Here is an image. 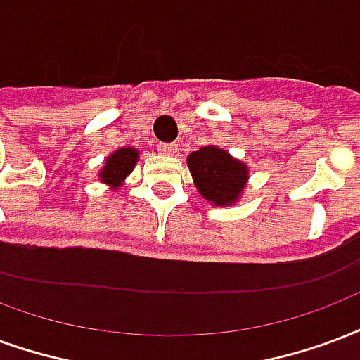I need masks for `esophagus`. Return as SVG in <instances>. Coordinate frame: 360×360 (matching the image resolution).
Listing matches in <instances>:
<instances>
[{"mask_svg":"<svg viewBox=\"0 0 360 360\" xmlns=\"http://www.w3.org/2000/svg\"><path fill=\"white\" fill-rule=\"evenodd\" d=\"M158 153L164 154V156H173V154L177 153V146L172 145V143H160Z\"/></svg>","mask_w":360,"mask_h":360,"instance_id":"1","label":"esophagus"}]
</instances>
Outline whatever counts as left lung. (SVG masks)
Here are the masks:
<instances>
[{
  "label": "left lung",
  "instance_id": "8db88e82",
  "mask_svg": "<svg viewBox=\"0 0 360 360\" xmlns=\"http://www.w3.org/2000/svg\"><path fill=\"white\" fill-rule=\"evenodd\" d=\"M187 166L198 194L215 207L234 206L250 179V167L215 145L188 154Z\"/></svg>",
  "mask_w": 360,
  "mask_h": 360
}]
</instances>
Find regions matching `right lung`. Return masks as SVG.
Masks as SVG:
<instances>
[{
	"instance_id": "obj_1",
	"label": "right lung",
	"mask_w": 360,
	"mask_h": 360,
	"mask_svg": "<svg viewBox=\"0 0 360 360\" xmlns=\"http://www.w3.org/2000/svg\"><path fill=\"white\" fill-rule=\"evenodd\" d=\"M137 162H139V150L133 146H122L106 156L105 166L98 172V181L105 183L110 191H118L126 183V177L133 172Z\"/></svg>"
}]
</instances>
